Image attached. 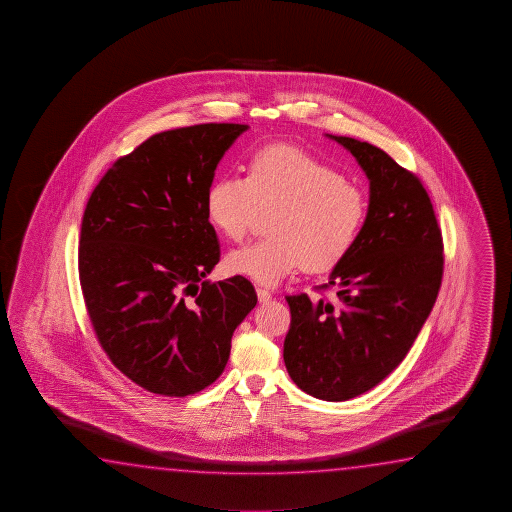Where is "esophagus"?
<instances>
[{
    "label": "esophagus",
    "instance_id": "esophagus-1",
    "mask_svg": "<svg viewBox=\"0 0 512 512\" xmlns=\"http://www.w3.org/2000/svg\"><path fill=\"white\" fill-rule=\"evenodd\" d=\"M256 294H258V299H260V303H267V301H270V299H272V294H270L269 290H267V288H261V286H258V288H256Z\"/></svg>",
    "mask_w": 512,
    "mask_h": 512
}]
</instances>
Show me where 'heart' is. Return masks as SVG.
<instances>
[{
    "mask_svg": "<svg viewBox=\"0 0 512 512\" xmlns=\"http://www.w3.org/2000/svg\"><path fill=\"white\" fill-rule=\"evenodd\" d=\"M270 211L269 238L227 256L226 267L265 285L288 274L335 269L355 247L367 215L358 184L294 145L256 148L245 177L224 175L209 186V222L231 242H242L260 211Z\"/></svg>",
    "mask_w": 512,
    "mask_h": 512,
    "instance_id": "b5f03b06",
    "label": "heart"
}]
</instances>
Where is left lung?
Returning <instances> with one entry per match:
<instances>
[{"label": "left lung", "mask_w": 512, "mask_h": 512, "mask_svg": "<svg viewBox=\"0 0 512 512\" xmlns=\"http://www.w3.org/2000/svg\"><path fill=\"white\" fill-rule=\"evenodd\" d=\"M371 181V200L355 247L317 290L286 295L290 330L283 358L299 389L346 401L387 378L434 308L444 270L441 227L421 179L367 141L331 136ZM336 290V303L323 295Z\"/></svg>", "instance_id": "1"}]
</instances>
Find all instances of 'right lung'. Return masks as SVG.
Returning a JSON list of instances; mask_svg holds the SVG:
<instances>
[{
    "label": "right lung",
    "instance_id": "1",
    "mask_svg": "<svg viewBox=\"0 0 512 512\" xmlns=\"http://www.w3.org/2000/svg\"><path fill=\"white\" fill-rule=\"evenodd\" d=\"M243 130L200 123L154 134L118 157L87 200L78 278L89 321L114 367L159 396L215 382L258 303L243 276L204 281L220 261L206 195Z\"/></svg>",
    "mask_w": 512,
    "mask_h": 512
}]
</instances>
